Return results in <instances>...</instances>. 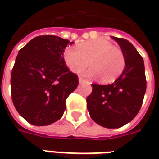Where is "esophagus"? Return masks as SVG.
<instances>
[{
    "instance_id": "34e87169",
    "label": "esophagus",
    "mask_w": 159,
    "mask_h": 159,
    "mask_svg": "<svg viewBox=\"0 0 159 159\" xmlns=\"http://www.w3.org/2000/svg\"><path fill=\"white\" fill-rule=\"evenodd\" d=\"M78 81H79V83H80V84H82V83H85V82H86V80L83 79V77H82V76H79V77H78Z\"/></svg>"
}]
</instances>
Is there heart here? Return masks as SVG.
Masks as SVG:
<instances>
[{"label": "heart", "instance_id": "heart-1", "mask_svg": "<svg viewBox=\"0 0 159 159\" xmlns=\"http://www.w3.org/2000/svg\"><path fill=\"white\" fill-rule=\"evenodd\" d=\"M77 49L67 48L63 59L72 72L79 73L88 65L91 66L86 75L99 76L103 83L114 82L122 74L125 67V59L122 51L103 38L89 40L79 43Z\"/></svg>", "mask_w": 159, "mask_h": 159}]
</instances>
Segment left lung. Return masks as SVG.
Returning a JSON list of instances; mask_svg holds the SVG:
<instances>
[{"instance_id":"obj_1","label":"left lung","mask_w":159,"mask_h":159,"mask_svg":"<svg viewBox=\"0 0 159 159\" xmlns=\"http://www.w3.org/2000/svg\"><path fill=\"white\" fill-rule=\"evenodd\" d=\"M122 49L124 70L113 83L92 84L93 91L87 98L91 118L100 126L117 129L134 118L140 111L147 89L142 57L128 40L111 36Z\"/></svg>"}]
</instances>
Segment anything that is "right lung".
I'll list each match as a JSON object with an SVG mask.
<instances>
[{
	"mask_svg": "<svg viewBox=\"0 0 159 159\" xmlns=\"http://www.w3.org/2000/svg\"><path fill=\"white\" fill-rule=\"evenodd\" d=\"M73 42L56 36H40L19 50L11 75L12 100L17 111L30 124L57 122L66 100L78 85V77L66 67L63 55Z\"/></svg>",
	"mask_w": 159,
	"mask_h": 159,
	"instance_id": "obj_1",
	"label": "right lung"
}]
</instances>
